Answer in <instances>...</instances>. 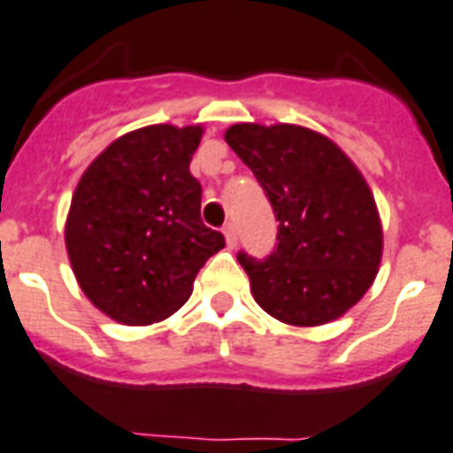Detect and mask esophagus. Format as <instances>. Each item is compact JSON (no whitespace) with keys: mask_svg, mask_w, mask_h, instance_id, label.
I'll return each mask as SVG.
<instances>
[{"mask_svg":"<svg viewBox=\"0 0 453 453\" xmlns=\"http://www.w3.org/2000/svg\"><path fill=\"white\" fill-rule=\"evenodd\" d=\"M223 234H226V242L230 249H234L237 246V230H234L233 223H227L226 227H223Z\"/></svg>","mask_w":453,"mask_h":453,"instance_id":"esophagus-1","label":"esophagus"}]
</instances>
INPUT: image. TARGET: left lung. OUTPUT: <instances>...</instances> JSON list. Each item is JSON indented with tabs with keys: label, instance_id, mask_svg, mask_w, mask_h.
<instances>
[{
	"label": "left lung",
	"instance_id": "obj_1",
	"mask_svg": "<svg viewBox=\"0 0 453 453\" xmlns=\"http://www.w3.org/2000/svg\"><path fill=\"white\" fill-rule=\"evenodd\" d=\"M226 142L279 220V244L267 258L237 256L256 303L300 328L347 314L372 286L384 249L377 202L358 167L303 125L237 123Z\"/></svg>",
	"mask_w": 453,
	"mask_h": 453
}]
</instances>
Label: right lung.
Returning <instances> with one entry per match:
<instances>
[{
  "mask_svg": "<svg viewBox=\"0 0 453 453\" xmlns=\"http://www.w3.org/2000/svg\"><path fill=\"white\" fill-rule=\"evenodd\" d=\"M202 125H146L106 146L73 190L65 244L81 290L113 321L149 326L193 293L223 234L200 219L190 174Z\"/></svg>",
  "mask_w": 453,
  "mask_h": 453,
  "instance_id": "obj_1",
  "label": "right lung"
}]
</instances>
